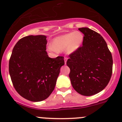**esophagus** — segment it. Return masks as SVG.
<instances>
[{
	"instance_id": "obj_1",
	"label": "esophagus",
	"mask_w": 122,
	"mask_h": 122,
	"mask_svg": "<svg viewBox=\"0 0 122 122\" xmlns=\"http://www.w3.org/2000/svg\"><path fill=\"white\" fill-rule=\"evenodd\" d=\"M67 60H68V58H67L66 57H65V58H64V61H65V64H66Z\"/></svg>"
}]
</instances>
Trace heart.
<instances>
[{"instance_id":"obj_1","label":"heart","mask_w":122,"mask_h":122,"mask_svg":"<svg viewBox=\"0 0 122 122\" xmlns=\"http://www.w3.org/2000/svg\"><path fill=\"white\" fill-rule=\"evenodd\" d=\"M83 40V35L80 32H70L54 38L48 49L54 53L65 51L66 54L71 55L81 47Z\"/></svg>"}]
</instances>
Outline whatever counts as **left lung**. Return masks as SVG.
Segmentation results:
<instances>
[{
	"instance_id": "1",
	"label": "left lung",
	"mask_w": 122,
	"mask_h": 122,
	"mask_svg": "<svg viewBox=\"0 0 122 122\" xmlns=\"http://www.w3.org/2000/svg\"><path fill=\"white\" fill-rule=\"evenodd\" d=\"M84 35L82 46L69 55L66 62L75 90L84 96H92L106 88L111 77L113 60L102 36L88 27L79 28Z\"/></svg>"
}]
</instances>
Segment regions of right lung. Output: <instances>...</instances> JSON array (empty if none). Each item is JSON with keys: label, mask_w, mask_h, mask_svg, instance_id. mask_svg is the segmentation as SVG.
Returning <instances> with one entry per match:
<instances>
[{"label": "right lung", "mask_w": 122, "mask_h": 122, "mask_svg": "<svg viewBox=\"0 0 122 122\" xmlns=\"http://www.w3.org/2000/svg\"><path fill=\"white\" fill-rule=\"evenodd\" d=\"M46 37L29 36L18 41L9 61V73L16 92L31 102L47 99L55 88L64 57H49Z\"/></svg>", "instance_id": "1"}]
</instances>
